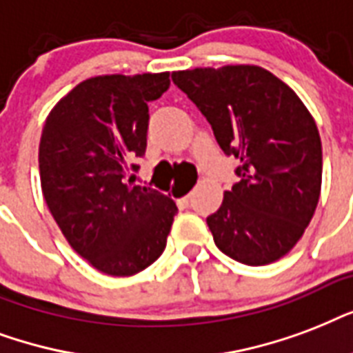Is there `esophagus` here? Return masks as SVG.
I'll list each match as a JSON object with an SVG mask.
<instances>
[{
	"mask_svg": "<svg viewBox=\"0 0 353 353\" xmlns=\"http://www.w3.org/2000/svg\"><path fill=\"white\" fill-rule=\"evenodd\" d=\"M190 199H191V195H185L180 199V202H182V204H188V202H190Z\"/></svg>",
	"mask_w": 353,
	"mask_h": 353,
	"instance_id": "34e87169",
	"label": "esophagus"
}]
</instances>
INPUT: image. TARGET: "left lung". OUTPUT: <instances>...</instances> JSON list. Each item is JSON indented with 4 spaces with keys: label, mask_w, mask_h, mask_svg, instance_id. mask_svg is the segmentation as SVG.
<instances>
[{
    "label": "left lung",
    "mask_w": 353,
    "mask_h": 353,
    "mask_svg": "<svg viewBox=\"0 0 353 353\" xmlns=\"http://www.w3.org/2000/svg\"><path fill=\"white\" fill-rule=\"evenodd\" d=\"M171 79L204 114L225 154L241 162L239 182L206 219L215 245L252 267L283 258L321 196L322 145L310 110L259 65L195 68Z\"/></svg>",
    "instance_id": "8db88e82"
}]
</instances>
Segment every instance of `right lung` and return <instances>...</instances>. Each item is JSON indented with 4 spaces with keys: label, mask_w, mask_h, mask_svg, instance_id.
Segmentation results:
<instances>
[{
    "label": "right lung",
    "mask_w": 353,
    "mask_h": 353,
    "mask_svg": "<svg viewBox=\"0 0 353 353\" xmlns=\"http://www.w3.org/2000/svg\"><path fill=\"white\" fill-rule=\"evenodd\" d=\"M169 88V72L97 75L49 112L38 147L40 184L65 241L92 267L132 276L165 248L173 199L127 184L145 154L149 103Z\"/></svg>",
    "instance_id": "obj_1"
}]
</instances>
